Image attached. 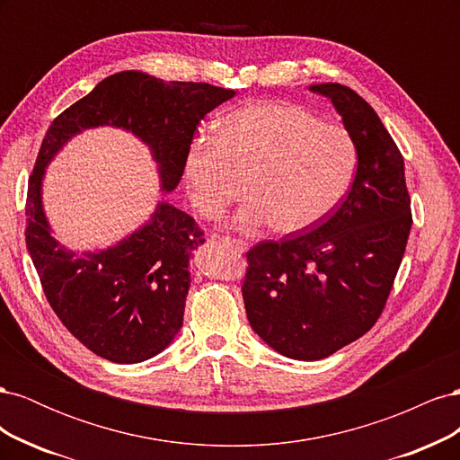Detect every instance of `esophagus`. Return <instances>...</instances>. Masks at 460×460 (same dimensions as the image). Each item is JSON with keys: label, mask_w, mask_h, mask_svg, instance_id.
<instances>
[{"label": "esophagus", "mask_w": 460, "mask_h": 460, "mask_svg": "<svg viewBox=\"0 0 460 460\" xmlns=\"http://www.w3.org/2000/svg\"><path fill=\"white\" fill-rule=\"evenodd\" d=\"M222 242H225L226 245H232L235 252H240V253H245L247 252V243L243 242V240H238V238H222Z\"/></svg>", "instance_id": "1"}]
</instances>
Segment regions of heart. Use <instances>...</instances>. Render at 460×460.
<instances>
[{"instance_id":"b5f03b06","label":"heart","mask_w":460,"mask_h":460,"mask_svg":"<svg viewBox=\"0 0 460 460\" xmlns=\"http://www.w3.org/2000/svg\"><path fill=\"white\" fill-rule=\"evenodd\" d=\"M357 147L351 136L291 103H253L217 122L186 157L191 203L217 217L243 193L235 217L252 228L270 222L278 234H299L328 218L351 188Z\"/></svg>"}]
</instances>
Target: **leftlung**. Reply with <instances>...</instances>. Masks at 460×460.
Returning a JSON list of instances; mask_svg holds the SVG:
<instances>
[{
    "label": "left lung",
    "mask_w": 460,
    "mask_h": 460,
    "mask_svg": "<svg viewBox=\"0 0 460 460\" xmlns=\"http://www.w3.org/2000/svg\"><path fill=\"white\" fill-rule=\"evenodd\" d=\"M357 147L341 205L311 230L249 249L247 320L284 357L318 360L374 326L392 291L412 225L405 161L376 111L351 88L313 84Z\"/></svg>",
    "instance_id": "left-lung-1"
}]
</instances>
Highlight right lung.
Here are the masks:
<instances>
[{"label":"right lung","mask_w":460,"mask_h":460,"mask_svg":"<svg viewBox=\"0 0 460 460\" xmlns=\"http://www.w3.org/2000/svg\"><path fill=\"white\" fill-rule=\"evenodd\" d=\"M235 95L205 82H164L140 71L102 80L51 122L26 196V247L55 314L111 363H142L166 349L184 323L190 259L205 240L190 215L159 201L144 225L100 252L55 240L41 203L48 164L80 132L122 128L149 147L161 191L176 190L199 120Z\"/></svg>","instance_id":"obj_1"}]
</instances>
